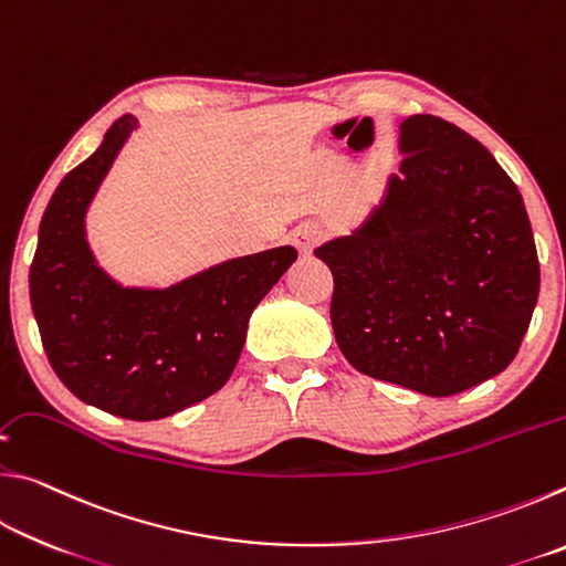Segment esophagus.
I'll use <instances>...</instances> for the list:
<instances>
[{
  "instance_id": "esophagus-1",
  "label": "esophagus",
  "mask_w": 566,
  "mask_h": 566,
  "mask_svg": "<svg viewBox=\"0 0 566 566\" xmlns=\"http://www.w3.org/2000/svg\"><path fill=\"white\" fill-rule=\"evenodd\" d=\"M322 239H324V227L314 224V222L296 227L292 232V242L296 249H300V252H312V249L317 247Z\"/></svg>"
}]
</instances>
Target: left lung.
Wrapping results in <instances>:
<instances>
[{"mask_svg": "<svg viewBox=\"0 0 566 566\" xmlns=\"http://www.w3.org/2000/svg\"><path fill=\"white\" fill-rule=\"evenodd\" d=\"M399 175L349 237L314 249L332 329L361 375L449 397L510 367L539 296L520 189L474 137L432 114L399 124Z\"/></svg>", "mask_w": 566, "mask_h": 566, "instance_id": "1", "label": "left lung"}]
</instances>
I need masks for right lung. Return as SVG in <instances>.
<instances>
[{
    "instance_id": "right-lung-1",
    "label": "right lung",
    "mask_w": 566,
    "mask_h": 566,
    "mask_svg": "<svg viewBox=\"0 0 566 566\" xmlns=\"http://www.w3.org/2000/svg\"><path fill=\"white\" fill-rule=\"evenodd\" d=\"M124 114L46 205L30 266V300L62 385L124 419L175 415L227 385L254 306L296 260L294 247L227 260L167 290L122 286L94 260L84 217L137 129Z\"/></svg>"
}]
</instances>
